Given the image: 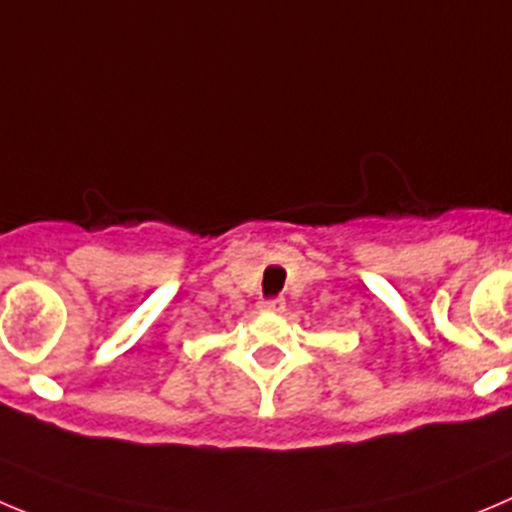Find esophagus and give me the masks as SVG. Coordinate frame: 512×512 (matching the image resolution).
<instances>
[{
  "instance_id": "esophagus-1",
  "label": "esophagus",
  "mask_w": 512,
  "mask_h": 512,
  "mask_svg": "<svg viewBox=\"0 0 512 512\" xmlns=\"http://www.w3.org/2000/svg\"><path fill=\"white\" fill-rule=\"evenodd\" d=\"M260 310H265V313H283L285 300L283 298H265L260 303Z\"/></svg>"
}]
</instances>
